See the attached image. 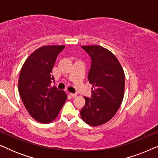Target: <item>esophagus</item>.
<instances>
[{"mask_svg":"<svg viewBox=\"0 0 158 158\" xmlns=\"http://www.w3.org/2000/svg\"><path fill=\"white\" fill-rule=\"evenodd\" d=\"M70 95L72 97H73V98H74V97H76L77 96V94H73V93H70Z\"/></svg>","mask_w":158,"mask_h":158,"instance_id":"obj_1","label":"esophagus"}]
</instances>
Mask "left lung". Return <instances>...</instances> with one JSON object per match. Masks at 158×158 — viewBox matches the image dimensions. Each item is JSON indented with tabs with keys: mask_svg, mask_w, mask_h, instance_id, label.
Listing matches in <instances>:
<instances>
[{
	"mask_svg": "<svg viewBox=\"0 0 158 158\" xmlns=\"http://www.w3.org/2000/svg\"><path fill=\"white\" fill-rule=\"evenodd\" d=\"M91 58L88 78L92 84L91 98L84 97L82 119L90 126H100L111 120L122 104L125 75L117 58L98 45L82 46Z\"/></svg>",
	"mask_w": 158,
	"mask_h": 158,
	"instance_id": "left-lung-1",
	"label": "left lung"
}]
</instances>
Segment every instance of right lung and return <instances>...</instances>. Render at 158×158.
<instances>
[{
    "label": "right lung",
    "mask_w": 158,
    "mask_h": 158,
    "mask_svg": "<svg viewBox=\"0 0 158 158\" xmlns=\"http://www.w3.org/2000/svg\"><path fill=\"white\" fill-rule=\"evenodd\" d=\"M64 45L43 46L30 55L21 68L19 91L23 105L34 119L48 124L57 118L68 96L63 90L51 88L52 71Z\"/></svg>",
    "instance_id": "obj_1"
}]
</instances>
